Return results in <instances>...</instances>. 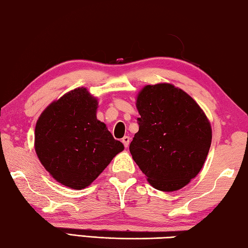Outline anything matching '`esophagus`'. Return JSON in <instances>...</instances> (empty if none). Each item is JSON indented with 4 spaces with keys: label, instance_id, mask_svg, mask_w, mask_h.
<instances>
[{
    "label": "esophagus",
    "instance_id": "34e87169",
    "mask_svg": "<svg viewBox=\"0 0 248 248\" xmlns=\"http://www.w3.org/2000/svg\"><path fill=\"white\" fill-rule=\"evenodd\" d=\"M123 143H124V145L125 146V148H128L129 143H130V138L127 137V136L124 137V138H123Z\"/></svg>",
    "mask_w": 248,
    "mask_h": 248
}]
</instances>
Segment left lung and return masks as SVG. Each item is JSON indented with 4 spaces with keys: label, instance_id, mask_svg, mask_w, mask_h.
Returning <instances> with one entry per match:
<instances>
[{
    "label": "left lung",
    "instance_id": "1",
    "mask_svg": "<svg viewBox=\"0 0 248 248\" xmlns=\"http://www.w3.org/2000/svg\"><path fill=\"white\" fill-rule=\"evenodd\" d=\"M139 131L129 150L155 189H182L198 175L207 158L212 129L204 111L170 83L145 85L137 96Z\"/></svg>",
    "mask_w": 248,
    "mask_h": 248
}]
</instances>
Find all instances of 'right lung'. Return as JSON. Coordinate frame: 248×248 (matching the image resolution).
Returning <instances> with one entry per match:
<instances>
[{
	"label": "right lung",
	"mask_w": 248,
	"mask_h": 248,
	"mask_svg": "<svg viewBox=\"0 0 248 248\" xmlns=\"http://www.w3.org/2000/svg\"><path fill=\"white\" fill-rule=\"evenodd\" d=\"M97 98L78 87L52 102L37 120V156L52 178L72 189L90 186L124 149L97 119Z\"/></svg>",
	"instance_id": "add662e5"
}]
</instances>
